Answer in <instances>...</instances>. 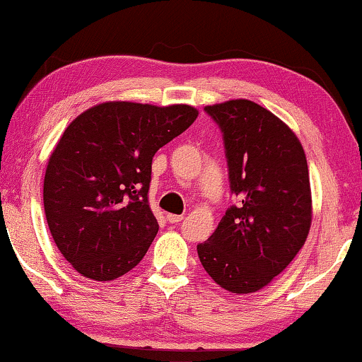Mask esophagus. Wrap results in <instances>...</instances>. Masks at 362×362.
Returning <instances> with one entry per match:
<instances>
[{"label":"esophagus","mask_w":362,"mask_h":362,"mask_svg":"<svg viewBox=\"0 0 362 362\" xmlns=\"http://www.w3.org/2000/svg\"><path fill=\"white\" fill-rule=\"evenodd\" d=\"M182 218H185V217H182V216H175V214H168V216H166V220H168L170 223H175V225L180 223Z\"/></svg>","instance_id":"34e87169"}]
</instances>
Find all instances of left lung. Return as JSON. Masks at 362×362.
Returning <instances> with one entry per match:
<instances>
[{"label": "left lung", "mask_w": 362, "mask_h": 362, "mask_svg": "<svg viewBox=\"0 0 362 362\" xmlns=\"http://www.w3.org/2000/svg\"><path fill=\"white\" fill-rule=\"evenodd\" d=\"M204 111L223 134L230 189L238 204L197 245V255L220 287L251 294L281 274L307 240L312 192L305 151L279 117L248 99Z\"/></svg>", "instance_id": "obj_1"}]
</instances>
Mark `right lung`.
Returning a JSON list of instances; mask_svg holds the SVG:
<instances>
[{"instance_id": "add662e5", "label": "right lung", "mask_w": 362, "mask_h": 362, "mask_svg": "<svg viewBox=\"0 0 362 362\" xmlns=\"http://www.w3.org/2000/svg\"><path fill=\"white\" fill-rule=\"evenodd\" d=\"M197 114L187 104L109 101L65 129L45 170L44 209L57 248L80 274L112 281L142 261L158 232L151 160Z\"/></svg>"}]
</instances>
